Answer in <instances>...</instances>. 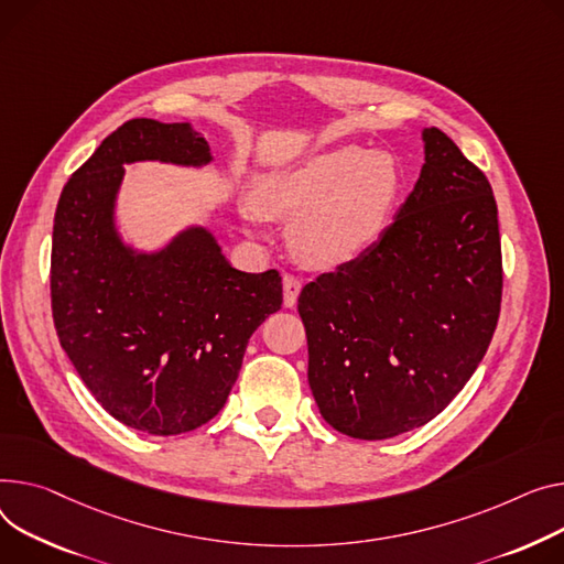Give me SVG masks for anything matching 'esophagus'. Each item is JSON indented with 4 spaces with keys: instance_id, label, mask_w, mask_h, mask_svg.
I'll list each match as a JSON object with an SVG mask.
<instances>
[{
    "instance_id": "34e87169",
    "label": "esophagus",
    "mask_w": 564,
    "mask_h": 564,
    "mask_svg": "<svg viewBox=\"0 0 564 564\" xmlns=\"http://www.w3.org/2000/svg\"><path fill=\"white\" fill-rule=\"evenodd\" d=\"M299 292H302V281L292 274H283V306L285 308H294Z\"/></svg>"
}]
</instances>
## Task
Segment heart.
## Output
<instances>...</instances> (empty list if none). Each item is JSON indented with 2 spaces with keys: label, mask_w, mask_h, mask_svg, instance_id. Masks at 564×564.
<instances>
[{
  "label": "heart",
  "mask_w": 564,
  "mask_h": 564,
  "mask_svg": "<svg viewBox=\"0 0 564 564\" xmlns=\"http://www.w3.org/2000/svg\"><path fill=\"white\" fill-rule=\"evenodd\" d=\"M401 167L388 152L358 144L324 149L294 167L262 176L249 219L292 217V253L315 270L358 258L381 238L401 193Z\"/></svg>",
  "instance_id": "b5f03b06"
}]
</instances>
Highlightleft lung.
I'll return each instance as SVG.
<instances>
[{
    "instance_id": "1",
    "label": "left lung",
    "mask_w": 564,
    "mask_h": 564,
    "mask_svg": "<svg viewBox=\"0 0 564 564\" xmlns=\"http://www.w3.org/2000/svg\"><path fill=\"white\" fill-rule=\"evenodd\" d=\"M394 221L367 251L299 294L322 417L356 440L429 424L480 365L501 308L490 181L435 127Z\"/></svg>"
}]
</instances>
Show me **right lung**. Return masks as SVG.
I'll return each mask as SVG.
<instances>
[{
	"label": "right lung",
	"instance_id": "add662e5",
	"mask_svg": "<svg viewBox=\"0 0 564 564\" xmlns=\"http://www.w3.org/2000/svg\"><path fill=\"white\" fill-rule=\"evenodd\" d=\"M144 161L202 170L215 159L187 124L138 118L112 131L61 193L52 311L61 347L108 415L178 435L227 403L249 337L281 308L283 288L276 270H236L202 224L156 249L124 240V165Z\"/></svg>",
	"mask_w": 564,
	"mask_h": 564
}]
</instances>
